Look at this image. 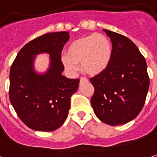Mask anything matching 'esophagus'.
<instances>
[{
    "mask_svg": "<svg viewBox=\"0 0 157 157\" xmlns=\"http://www.w3.org/2000/svg\"><path fill=\"white\" fill-rule=\"evenodd\" d=\"M86 81H87V79H86V78H80V84L84 83V82H86Z\"/></svg>",
    "mask_w": 157,
    "mask_h": 157,
    "instance_id": "obj_1",
    "label": "esophagus"
}]
</instances>
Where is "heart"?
<instances>
[{
	"mask_svg": "<svg viewBox=\"0 0 157 157\" xmlns=\"http://www.w3.org/2000/svg\"><path fill=\"white\" fill-rule=\"evenodd\" d=\"M113 56V47L105 35L92 33L79 37L70 44L62 57V63L70 73L77 72V65L90 77L101 75L109 67Z\"/></svg>",
	"mask_w": 157,
	"mask_h": 157,
	"instance_id": "obj_1",
	"label": "heart"
}]
</instances>
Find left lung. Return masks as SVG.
Masks as SVG:
<instances>
[{
    "label": "left lung",
    "instance_id": "left-lung-1",
    "mask_svg": "<svg viewBox=\"0 0 157 157\" xmlns=\"http://www.w3.org/2000/svg\"><path fill=\"white\" fill-rule=\"evenodd\" d=\"M110 37L113 56L101 75L90 78L94 86L91 105L97 117L110 126L126 124L142 110L150 86L144 57L126 36L103 30Z\"/></svg>",
    "mask_w": 157,
    "mask_h": 157
}]
</instances>
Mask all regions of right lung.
Segmentation results:
<instances>
[{"label": "right lung", "instance_id": "right-lung-1", "mask_svg": "<svg viewBox=\"0 0 157 157\" xmlns=\"http://www.w3.org/2000/svg\"><path fill=\"white\" fill-rule=\"evenodd\" d=\"M69 40L67 31L47 33L29 42L20 49L10 69L9 98L19 119L29 128L51 132L67 120L71 97L78 88L79 79L62 75V48ZM50 55V67L36 73L35 56Z\"/></svg>", "mask_w": 157, "mask_h": 157}]
</instances>
